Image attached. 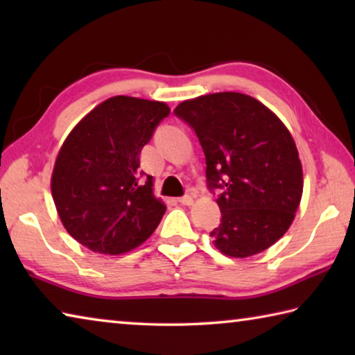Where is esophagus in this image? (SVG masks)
Returning <instances> with one entry per match:
<instances>
[{
	"label": "esophagus",
	"instance_id": "1",
	"mask_svg": "<svg viewBox=\"0 0 355 355\" xmlns=\"http://www.w3.org/2000/svg\"><path fill=\"white\" fill-rule=\"evenodd\" d=\"M178 202L182 203V205H192V202H194V197L191 194H184L183 197H180Z\"/></svg>",
	"mask_w": 355,
	"mask_h": 355
}]
</instances>
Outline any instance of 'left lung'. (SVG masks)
I'll return each mask as SVG.
<instances>
[{
    "label": "left lung",
    "instance_id": "8db88e82",
    "mask_svg": "<svg viewBox=\"0 0 355 355\" xmlns=\"http://www.w3.org/2000/svg\"><path fill=\"white\" fill-rule=\"evenodd\" d=\"M173 114L199 137L207 186L219 191L220 224L209 233L216 248L236 258L271 248L290 228L302 197V164L290 131L239 92L186 100Z\"/></svg>",
    "mask_w": 355,
    "mask_h": 355
}]
</instances>
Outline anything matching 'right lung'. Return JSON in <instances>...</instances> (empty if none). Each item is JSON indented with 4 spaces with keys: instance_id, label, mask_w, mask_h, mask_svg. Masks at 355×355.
I'll list each match as a JSON object with an SVG mask.
<instances>
[{
    "instance_id": "1",
    "label": "right lung",
    "mask_w": 355,
    "mask_h": 355,
    "mask_svg": "<svg viewBox=\"0 0 355 355\" xmlns=\"http://www.w3.org/2000/svg\"><path fill=\"white\" fill-rule=\"evenodd\" d=\"M171 110L161 101L107 98L87 114L59 150L51 194L78 243L119 255L141 245L163 219L152 177L139 171L142 147Z\"/></svg>"
}]
</instances>
